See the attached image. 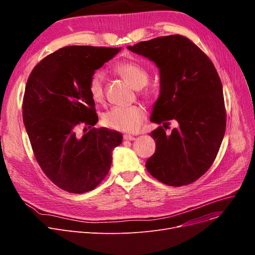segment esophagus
Wrapping results in <instances>:
<instances>
[{
  "mask_svg": "<svg viewBox=\"0 0 255 255\" xmlns=\"http://www.w3.org/2000/svg\"><path fill=\"white\" fill-rule=\"evenodd\" d=\"M123 137H124L125 140H134L135 139V136L130 135V134H124Z\"/></svg>",
  "mask_w": 255,
  "mask_h": 255,
  "instance_id": "1",
  "label": "esophagus"
}]
</instances>
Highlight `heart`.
<instances>
[{"label": "heart", "mask_w": 255, "mask_h": 255, "mask_svg": "<svg viewBox=\"0 0 255 255\" xmlns=\"http://www.w3.org/2000/svg\"><path fill=\"white\" fill-rule=\"evenodd\" d=\"M116 71L122 75L127 82L137 90L142 89L149 80V73L143 67L134 63L124 61L116 66ZM104 75L101 71L94 72L88 82V91L90 97L95 103L104 101ZM145 118V111L141 105L134 104L130 106L113 107L103 116L105 126L123 132H137Z\"/></svg>", "instance_id": "1"}]
</instances>
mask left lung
Returning a JSON list of instances; mask_svg holds the SVG:
<instances>
[{
	"mask_svg": "<svg viewBox=\"0 0 255 255\" xmlns=\"http://www.w3.org/2000/svg\"><path fill=\"white\" fill-rule=\"evenodd\" d=\"M154 62L160 94L151 122L179 127L167 135L162 126L151 132L156 151L145 162L151 175L168 186L188 185L211 167L222 142L226 115L221 80L213 63L188 38L157 37L127 46Z\"/></svg>",
	"mask_w": 255,
	"mask_h": 255,
	"instance_id": "left-lung-1",
	"label": "left lung"
}]
</instances>
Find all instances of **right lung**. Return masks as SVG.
<instances>
[{"mask_svg": "<svg viewBox=\"0 0 255 255\" xmlns=\"http://www.w3.org/2000/svg\"><path fill=\"white\" fill-rule=\"evenodd\" d=\"M120 50L60 48L37 64L26 82L22 119L33 152L46 177L65 191L85 193L98 186L122 143L120 132L92 128L98 116L88 91L91 75ZM79 125L90 129L83 137L76 135Z\"/></svg>", "mask_w": 255, "mask_h": 255, "instance_id": "right-lung-1", "label": "right lung"}]
</instances>
